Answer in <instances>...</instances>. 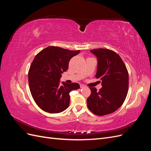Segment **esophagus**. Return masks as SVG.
Here are the masks:
<instances>
[{"label": "esophagus", "mask_w": 151, "mask_h": 151, "mask_svg": "<svg viewBox=\"0 0 151 151\" xmlns=\"http://www.w3.org/2000/svg\"><path fill=\"white\" fill-rule=\"evenodd\" d=\"M80 88H85V86L83 85V84H80Z\"/></svg>", "instance_id": "obj_1"}]
</instances>
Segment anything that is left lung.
Returning a JSON list of instances; mask_svg holds the SVG:
<instances>
[{
	"instance_id": "1",
	"label": "left lung",
	"mask_w": 151,
	"mask_h": 151,
	"mask_svg": "<svg viewBox=\"0 0 151 151\" xmlns=\"http://www.w3.org/2000/svg\"><path fill=\"white\" fill-rule=\"evenodd\" d=\"M98 58L96 77L101 81L102 88L97 91L89 88L87 99L89 110L99 116L115 112L124 102L129 90V73L124 62L116 52L106 48L91 50Z\"/></svg>"
}]
</instances>
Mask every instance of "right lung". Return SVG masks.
<instances>
[{
    "mask_svg": "<svg viewBox=\"0 0 151 151\" xmlns=\"http://www.w3.org/2000/svg\"><path fill=\"white\" fill-rule=\"evenodd\" d=\"M79 52L52 46L35 56L28 72V83L32 97L42 110L58 113L69 106L70 92L80 88V86L65 82L60 86V79L68 69L70 59Z\"/></svg>",
    "mask_w": 151,
    "mask_h": 151,
    "instance_id": "add662e5",
    "label": "right lung"
}]
</instances>
